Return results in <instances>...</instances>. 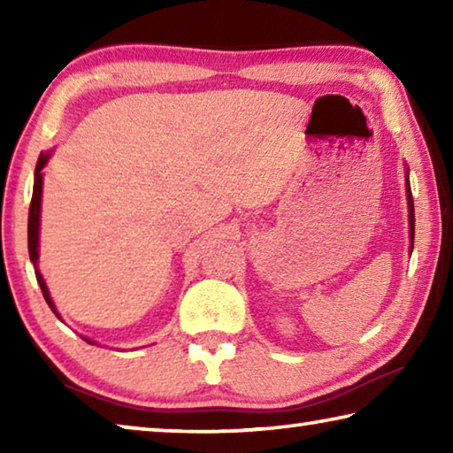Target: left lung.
<instances>
[{
    "mask_svg": "<svg viewBox=\"0 0 453 453\" xmlns=\"http://www.w3.org/2000/svg\"><path fill=\"white\" fill-rule=\"evenodd\" d=\"M405 191H408V210H410V251L413 250V234H416V216H413V197H411V188H410V178L405 173Z\"/></svg>",
    "mask_w": 453,
    "mask_h": 453,
    "instance_id": "left-lung-1",
    "label": "left lung"
}]
</instances>
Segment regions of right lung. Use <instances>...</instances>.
Here are the masks:
<instances>
[{"mask_svg": "<svg viewBox=\"0 0 453 453\" xmlns=\"http://www.w3.org/2000/svg\"><path fill=\"white\" fill-rule=\"evenodd\" d=\"M50 156H51V151L42 153L40 159H37V165H35L34 196H32V203H29V216H27V250H29V259H32V264L35 267V278H37V283H40L45 302H48L51 311L59 318L56 305H53L51 297H50L48 286H45V281H43V275L40 273V270H37V259H40V250H37V248H40V213H42V188H43V173H42V170L45 167V164H48ZM83 340H86V337H83ZM86 342L94 343L91 340H86Z\"/></svg>", "mask_w": 453, "mask_h": 453, "instance_id": "right-lung-1", "label": "right lung"}]
</instances>
